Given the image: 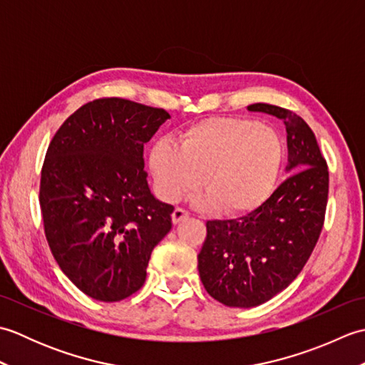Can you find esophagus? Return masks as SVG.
Instances as JSON below:
<instances>
[{
    "instance_id": "34e87169",
    "label": "esophagus",
    "mask_w": 365,
    "mask_h": 365,
    "mask_svg": "<svg viewBox=\"0 0 365 365\" xmlns=\"http://www.w3.org/2000/svg\"><path fill=\"white\" fill-rule=\"evenodd\" d=\"M188 216H190V213L187 210H183V208H175V210L173 212V222L174 224L182 222L183 220H187Z\"/></svg>"
}]
</instances>
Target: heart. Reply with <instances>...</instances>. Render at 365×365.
I'll return each instance as SVG.
<instances>
[{
	"mask_svg": "<svg viewBox=\"0 0 365 365\" xmlns=\"http://www.w3.org/2000/svg\"><path fill=\"white\" fill-rule=\"evenodd\" d=\"M285 160L274 128L251 119L212 118L155 143L149 168L157 195L175 202L199 183L192 202L204 210L237 216L257 210L273 195Z\"/></svg>",
	"mask_w": 365,
	"mask_h": 365,
	"instance_id": "obj_1",
	"label": "heart"
}]
</instances>
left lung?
Returning a JSON list of instances; mask_svg holds the SVG:
<instances>
[{
    "label": "left lung",
    "mask_w": 365,
    "mask_h": 365,
    "mask_svg": "<svg viewBox=\"0 0 365 365\" xmlns=\"http://www.w3.org/2000/svg\"><path fill=\"white\" fill-rule=\"evenodd\" d=\"M247 110L284 120L289 178L257 210L238 220L207 221L197 255L208 294L224 306L245 309L267 302L301 273L320 237L329 185L314 131L299 115L267 103Z\"/></svg>",
    "instance_id": "left-lung-1"
}]
</instances>
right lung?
I'll return each instance as SVG.
<instances>
[{"instance_id": "add662e5", "label": "right lung", "mask_w": 365, "mask_h": 365, "mask_svg": "<svg viewBox=\"0 0 365 365\" xmlns=\"http://www.w3.org/2000/svg\"><path fill=\"white\" fill-rule=\"evenodd\" d=\"M168 119L160 108L98 98L76 110L46 150V240L63 273L97 301L141 289L153 247L173 227L174 207L152 195L144 170V144Z\"/></svg>"}]
</instances>
